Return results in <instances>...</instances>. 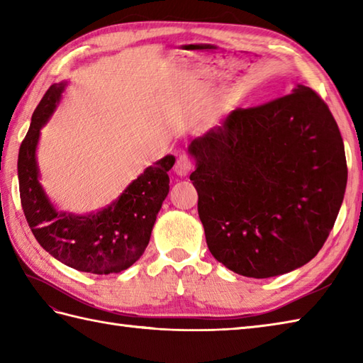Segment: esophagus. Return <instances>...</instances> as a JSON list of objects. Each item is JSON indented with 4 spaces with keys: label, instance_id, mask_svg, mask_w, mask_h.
<instances>
[{
    "label": "esophagus",
    "instance_id": "obj_1",
    "mask_svg": "<svg viewBox=\"0 0 363 363\" xmlns=\"http://www.w3.org/2000/svg\"><path fill=\"white\" fill-rule=\"evenodd\" d=\"M191 169V160L189 157L187 152H181L179 157L176 160V165H174V172L179 174V176H186Z\"/></svg>",
    "mask_w": 363,
    "mask_h": 363
}]
</instances>
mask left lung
I'll list each match as a JSON object with an SVG mask.
<instances>
[{"instance_id":"obj_1","label":"left lung","mask_w":363,"mask_h":363,"mask_svg":"<svg viewBox=\"0 0 363 363\" xmlns=\"http://www.w3.org/2000/svg\"><path fill=\"white\" fill-rule=\"evenodd\" d=\"M189 152L207 246L230 272L264 279L317 256L348 179L340 130L317 91L298 86L238 107Z\"/></svg>"}]
</instances>
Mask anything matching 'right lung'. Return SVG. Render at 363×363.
<instances>
[{
	"instance_id": "1",
	"label": "right lung",
	"mask_w": 363,
	"mask_h": 363,
	"mask_svg": "<svg viewBox=\"0 0 363 363\" xmlns=\"http://www.w3.org/2000/svg\"><path fill=\"white\" fill-rule=\"evenodd\" d=\"M67 82L46 90L30 118L18 151L20 199L28 225L45 251L62 264L84 273L111 274L140 259L168 195V172L173 156L148 167L123 191L117 201L89 215L57 212L38 182L35 150L40 129L56 111Z\"/></svg>"
}]
</instances>
